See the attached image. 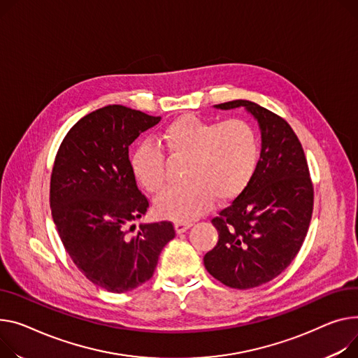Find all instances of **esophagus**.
Wrapping results in <instances>:
<instances>
[{
  "mask_svg": "<svg viewBox=\"0 0 358 358\" xmlns=\"http://www.w3.org/2000/svg\"><path fill=\"white\" fill-rule=\"evenodd\" d=\"M176 231L178 233V234H181V233H184V231H187L189 227L193 226V223L192 222H176Z\"/></svg>",
  "mask_w": 358,
  "mask_h": 358,
  "instance_id": "obj_1",
  "label": "esophagus"
}]
</instances>
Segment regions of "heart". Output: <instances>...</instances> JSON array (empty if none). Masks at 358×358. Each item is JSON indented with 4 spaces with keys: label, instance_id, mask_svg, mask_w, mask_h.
I'll return each mask as SVG.
<instances>
[{
    "label": "heart",
    "instance_id": "1",
    "mask_svg": "<svg viewBox=\"0 0 358 358\" xmlns=\"http://www.w3.org/2000/svg\"><path fill=\"white\" fill-rule=\"evenodd\" d=\"M159 144L173 159H185L184 184L169 188L155 201L157 216L189 222L203 214L216 197L239 196L252 181L260 157L256 131L241 119L226 122L197 116L177 119L162 129ZM131 169L147 192L158 194L165 185V157L159 145L145 141L134 150Z\"/></svg>",
    "mask_w": 358,
    "mask_h": 358
}]
</instances>
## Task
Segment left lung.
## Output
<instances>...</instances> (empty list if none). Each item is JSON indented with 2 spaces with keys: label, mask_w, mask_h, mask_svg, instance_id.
Here are the masks:
<instances>
[{
  "label": "left lung",
  "mask_w": 358,
  "mask_h": 358,
  "mask_svg": "<svg viewBox=\"0 0 358 358\" xmlns=\"http://www.w3.org/2000/svg\"><path fill=\"white\" fill-rule=\"evenodd\" d=\"M214 108H245L260 129L256 173L211 220L219 242L203 259L207 272L226 287L249 289L276 278L299 252L313 216L314 188L301 142L285 119L242 99Z\"/></svg>",
  "instance_id": "8db88e82"
}]
</instances>
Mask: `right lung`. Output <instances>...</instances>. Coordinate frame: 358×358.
Segmentation results:
<instances>
[{"instance_id": "obj_1", "label": "right lung", "mask_w": 358, "mask_h": 358, "mask_svg": "<svg viewBox=\"0 0 358 358\" xmlns=\"http://www.w3.org/2000/svg\"><path fill=\"white\" fill-rule=\"evenodd\" d=\"M159 121L108 105L71 127L56 155L50 208L63 246L90 282L113 294L150 280L161 250L176 236L170 222L141 223L132 237L127 231L148 208L131 169L129 145Z\"/></svg>"}]
</instances>
